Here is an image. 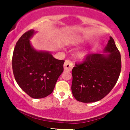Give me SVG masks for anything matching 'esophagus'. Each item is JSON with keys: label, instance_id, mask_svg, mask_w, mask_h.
Returning a JSON list of instances; mask_svg holds the SVG:
<instances>
[{"label": "esophagus", "instance_id": "1", "mask_svg": "<svg viewBox=\"0 0 130 130\" xmlns=\"http://www.w3.org/2000/svg\"><path fill=\"white\" fill-rule=\"evenodd\" d=\"M64 70L67 71H70L73 67V63L70 60H66L65 61V63L63 65Z\"/></svg>", "mask_w": 130, "mask_h": 130}]
</instances>
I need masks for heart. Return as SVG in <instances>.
Instances as JSON below:
<instances>
[{"instance_id":"b5f03b06","label":"heart","mask_w":130,"mask_h":130,"mask_svg":"<svg viewBox=\"0 0 130 130\" xmlns=\"http://www.w3.org/2000/svg\"><path fill=\"white\" fill-rule=\"evenodd\" d=\"M81 43V40L80 38H72L71 40H70L68 42V44H70V45H74L76 46L79 45ZM87 56V53L86 51H80L77 54L76 56L78 59H84L85 57H86V56Z\"/></svg>"}]
</instances>
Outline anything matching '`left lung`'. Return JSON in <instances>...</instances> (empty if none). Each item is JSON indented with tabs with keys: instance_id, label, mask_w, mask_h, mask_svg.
<instances>
[{
	"instance_id": "obj_1",
	"label": "left lung",
	"mask_w": 130,
	"mask_h": 130,
	"mask_svg": "<svg viewBox=\"0 0 130 130\" xmlns=\"http://www.w3.org/2000/svg\"><path fill=\"white\" fill-rule=\"evenodd\" d=\"M103 54H90L83 63L72 70L71 91L77 101L93 103L111 92L121 71V56L114 40L110 37Z\"/></svg>"
}]
</instances>
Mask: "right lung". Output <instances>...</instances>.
Segmentation results:
<instances>
[{
    "instance_id": "1",
    "label": "right lung",
    "mask_w": 130,
    "mask_h": 130,
    "mask_svg": "<svg viewBox=\"0 0 130 130\" xmlns=\"http://www.w3.org/2000/svg\"><path fill=\"white\" fill-rule=\"evenodd\" d=\"M36 32L30 30L16 43L12 68L16 83L33 98H42L53 92L63 71V60L55 59L50 52L38 51L30 42Z\"/></svg>"
}]
</instances>
